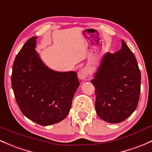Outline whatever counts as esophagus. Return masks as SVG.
Here are the masks:
<instances>
[{"label": "esophagus", "instance_id": "34e87169", "mask_svg": "<svg viewBox=\"0 0 152 152\" xmlns=\"http://www.w3.org/2000/svg\"><path fill=\"white\" fill-rule=\"evenodd\" d=\"M78 75H79V77L81 79H84L89 75V70L87 68H81L80 71H79V73H78Z\"/></svg>", "mask_w": 152, "mask_h": 152}]
</instances>
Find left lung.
<instances>
[{"mask_svg": "<svg viewBox=\"0 0 152 152\" xmlns=\"http://www.w3.org/2000/svg\"><path fill=\"white\" fill-rule=\"evenodd\" d=\"M95 110L99 117L119 123L136 108L140 92V72L136 58L122 40L117 52L103 56L94 79Z\"/></svg>", "mask_w": 152, "mask_h": 152, "instance_id": "obj_1", "label": "left lung"}]
</instances>
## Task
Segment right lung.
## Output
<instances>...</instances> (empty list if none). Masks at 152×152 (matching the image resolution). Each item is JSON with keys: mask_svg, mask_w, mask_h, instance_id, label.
<instances>
[{"mask_svg": "<svg viewBox=\"0 0 152 152\" xmlns=\"http://www.w3.org/2000/svg\"><path fill=\"white\" fill-rule=\"evenodd\" d=\"M26 41L14 60L12 86L22 114L43 126L63 120L79 83L75 71L49 68L36 52V38Z\"/></svg>", "mask_w": 152, "mask_h": 152, "instance_id": "obj_1", "label": "right lung"}]
</instances>
